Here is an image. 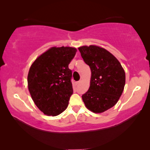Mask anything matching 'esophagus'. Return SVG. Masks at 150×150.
Instances as JSON below:
<instances>
[{
    "label": "esophagus",
    "instance_id": "1",
    "mask_svg": "<svg viewBox=\"0 0 150 150\" xmlns=\"http://www.w3.org/2000/svg\"><path fill=\"white\" fill-rule=\"evenodd\" d=\"M79 83H80V81H76V82L74 83V86H78V85H79Z\"/></svg>",
    "mask_w": 150,
    "mask_h": 150
}]
</instances>
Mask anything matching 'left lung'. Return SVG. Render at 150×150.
<instances>
[{"mask_svg": "<svg viewBox=\"0 0 150 150\" xmlns=\"http://www.w3.org/2000/svg\"><path fill=\"white\" fill-rule=\"evenodd\" d=\"M91 69L90 86L82 96L86 108L102 113L117 103L124 90L125 73L120 62L102 47L90 45L78 48Z\"/></svg>", "mask_w": 150, "mask_h": 150, "instance_id": "1", "label": "left lung"}]
</instances>
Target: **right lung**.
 <instances>
[{
  "mask_svg": "<svg viewBox=\"0 0 150 150\" xmlns=\"http://www.w3.org/2000/svg\"><path fill=\"white\" fill-rule=\"evenodd\" d=\"M76 52L73 47H51L31 65L28 89L35 104L44 115L55 117L67 108L73 94L72 72L69 64Z\"/></svg>",
  "mask_w": 150,
  "mask_h": 150,
  "instance_id": "obj_1",
  "label": "right lung"
}]
</instances>
